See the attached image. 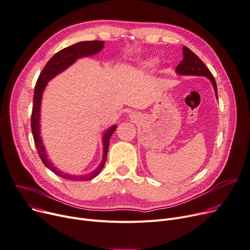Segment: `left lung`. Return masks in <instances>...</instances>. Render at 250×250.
Listing matches in <instances>:
<instances>
[{
  "mask_svg": "<svg viewBox=\"0 0 250 250\" xmlns=\"http://www.w3.org/2000/svg\"><path fill=\"white\" fill-rule=\"evenodd\" d=\"M183 60L179 63L176 68V72L182 75H197V76H205L208 77L214 87L216 92V96L218 97L217 94V85H216V81L208 69L207 66L202 62V60L199 58L191 50L184 46L183 47Z\"/></svg>",
  "mask_w": 250,
  "mask_h": 250,
  "instance_id": "8db88e82",
  "label": "left lung"
}]
</instances>
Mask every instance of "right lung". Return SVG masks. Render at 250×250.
<instances>
[{"mask_svg": "<svg viewBox=\"0 0 250 250\" xmlns=\"http://www.w3.org/2000/svg\"><path fill=\"white\" fill-rule=\"evenodd\" d=\"M104 41H82L78 42L76 44H73L69 47H66L59 52H57L51 59H50L45 67L41 71L34 90V98H33V108H32V116H31V128L33 138H34L35 146L37 148V152L39 157L41 158L43 164L46 166L48 169L51 170L56 175L62 177L63 179H67L70 181H88L92 178L96 177L99 172H101L104 168V166L106 161L107 157V151L109 146V139L113 131L116 128V125H112L109 129L105 131L104 136V158L101 163V165L91 173L82 175V176H74V175H68L61 172L56 167H53L52 163H50L47 159V155L45 153V148L43 146L41 137H40V127H39V120H40V105H41V99H42V93L43 90L47 84L49 80H51L53 77H55L57 74L65 70L67 67L74 63L78 58L90 56L93 54H96L97 52L101 51L104 48Z\"/></svg>", "mask_w": 250, "mask_h": 250, "instance_id": "right-lung-1", "label": "right lung"}]
</instances>
